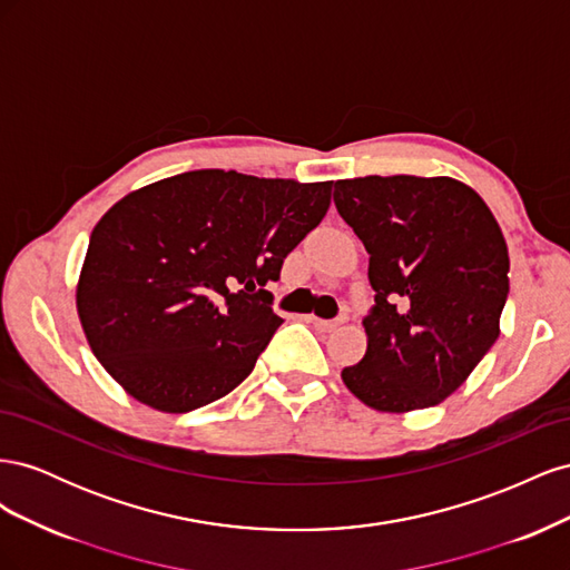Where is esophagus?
<instances>
[{"label": "esophagus", "mask_w": 570, "mask_h": 570, "mask_svg": "<svg viewBox=\"0 0 570 570\" xmlns=\"http://www.w3.org/2000/svg\"><path fill=\"white\" fill-rule=\"evenodd\" d=\"M308 321H312L316 327H318V331H323V333H331V331H335V327L337 325H342L344 321H347V318H344V316H340V318H335V321H325V318H316V316H308Z\"/></svg>", "instance_id": "obj_1"}]
</instances>
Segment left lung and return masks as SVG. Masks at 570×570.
Returning a JSON list of instances; mask_svg holds the SVG:
<instances>
[{
  "instance_id": "8db88e82",
  "label": "left lung",
  "mask_w": 570,
  "mask_h": 570,
  "mask_svg": "<svg viewBox=\"0 0 570 570\" xmlns=\"http://www.w3.org/2000/svg\"><path fill=\"white\" fill-rule=\"evenodd\" d=\"M335 206L364 243L375 304L364 358L342 381L375 411L450 396L499 337L509 252L488 204L454 178L335 183Z\"/></svg>"
}]
</instances>
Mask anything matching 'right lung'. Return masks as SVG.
<instances>
[{
	"instance_id": "right-lung-1",
	"label": "right lung",
	"mask_w": 570,
	"mask_h": 570,
	"mask_svg": "<svg viewBox=\"0 0 570 570\" xmlns=\"http://www.w3.org/2000/svg\"><path fill=\"white\" fill-rule=\"evenodd\" d=\"M331 193L333 183L202 168L116 202L90 235L76 292L99 364L166 413L233 392L283 323L266 285Z\"/></svg>"
}]
</instances>
